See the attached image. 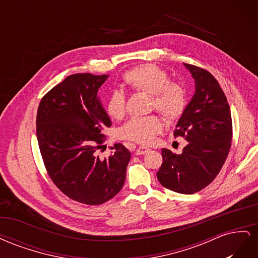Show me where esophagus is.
Wrapping results in <instances>:
<instances>
[{
    "label": "esophagus",
    "instance_id": "esophagus-1",
    "mask_svg": "<svg viewBox=\"0 0 258 258\" xmlns=\"http://www.w3.org/2000/svg\"><path fill=\"white\" fill-rule=\"evenodd\" d=\"M150 151H151L150 148L144 147V146H141V147H139L138 150L136 151V155H145V154H147V153L150 152Z\"/></svg>",
    "mask_w": 258,
    "mask_h": 258
}]
</instances>
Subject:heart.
Listing matches in <instances>:
<instances>
[{"instance_id": "heart-1", "label": "heart", "mask_w": 258, "mask_h": 258, "mask_svg": "<svg viewBox=\"0 0 258 258\" xmlns=\"http://www.w3.org/2000/svg\"><path fill=\"white\" fill-rule=\"evenodd\" d=\"M128 87L151 95L150 108L159 112L163 118L172 121L182 115L186 106V92L181 85L171 82L169 74L155 64H143L123 75ZM106 112L113 119H122L126 115V97L120 90L113 91L106 100ZM163 124L159 117L151 115L134 117L121 127L119 134L139 144H150Z\"/></svg>"}]
</instances>
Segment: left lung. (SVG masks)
Here are the masks:
<instances>
[{"label":"left lung","instance_id":"1","mask_svg":"<svg viewBox=\"0 0 258 258\" xmlns=\"http://www.w3.org/2000/svg\"><path fill=\"white\" fill-rule=\"evenodd\" d=\"M184 66L195 81V93L173 135L183 137L187 145L179 155L162 148L157 178L170 190L191 195L220 173L231 146L232 122L227 99L214 76L201 68Z\"/></svg>","mask_w":258,"mask_h":258}]
</instances>
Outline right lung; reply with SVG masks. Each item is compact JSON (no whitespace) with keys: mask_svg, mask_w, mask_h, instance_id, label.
I'll list each match as a JSON object with an SVG mask.
<instances>
[{"mask_svg":"<svg viewBox=\"0 0 258 258\" xmlns=\"http://www.w3.org/2000/svg\"><path fill=\"white\" fill-rule=\"evenodd\" d=\"M108 75L73 74L38 105L36 137L46 170L58 188L84 205H102L122 188L131 153L115 144L101 159L96 151L112 121L98 97Z\"/></svg>","mask_w":258,"mask_h":258,"instance_id":"right-lung-1","label":"right lung"}]
</instances>
